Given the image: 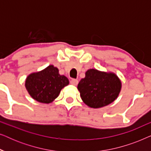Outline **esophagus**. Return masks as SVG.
I'll return each instance as SVG.
<instances>
[{"mask_svg":"<svg viewBox=\"0 0 151 151\" xmlns=\"http://www.w3.org/2000/svg\"><path fill=\"white\" fill-rule=\"evenodd\" d=\"M70 83L73 84V85H77L78 84V80L76 79H71V81H70Z\"/></svg>","mask_w":151,"mask_h":151,"instance_id":"obj_1","label":"esophagus"}]
</instances>
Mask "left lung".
I'll return each instance as SVG.
<instances>
[{
  "mask_svg": "<svg viewBox=\"0 0 151 151\" xmlns=\"http://www.w3.org/2000/svg\"><path fill=\"white\" fill-rule=\"evenodd\" d=\"M121 88V80L116 74L96 69L87 70L85 78L81 79L78 85L82 101L93 109L112 103L118 97Z\"/></svg>",
  "mask_w": 151,
  "mask_h": 151,
  "instance_id": "left-lung-1",
  "label": "left lung"
}]
</instances>
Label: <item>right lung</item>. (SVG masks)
<instances>
[{"mask_svg": "<svg viewBox=\"0 0 151 151\" xmlns=\"http://www.w3.org/2000/svg\"><path fill=\"white\" fill-rule=\"evenodd\" d=\"M69 84L68 78L59 70L49 65L42 71L29 74L25 80V88L34 100L49 104L58 98L62 88Z\"/></svg>", "mask_w": 151, "mask_h": 151, "instance_id": "right-lung-1", "label": "right lung"}]
</instances>
